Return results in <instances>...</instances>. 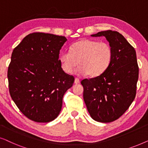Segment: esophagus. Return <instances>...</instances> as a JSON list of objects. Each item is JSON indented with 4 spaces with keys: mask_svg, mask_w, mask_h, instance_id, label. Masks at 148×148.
<instances>
[{
    "mask_svg": "<svg viewBox=\"0 0 148 148\" xmlns=\"http://www.w3.org/2000/svg\"><path fill=\"white\" fill-rule=\"evenodd\" d=\"M80 83V80L78 78H75V84H79Z\"/></svg>",
    "mask_w": 148,
    "mask_h": 148,
    "instance_id": "obj_1",
    "label": "esophagus"
}]
</instances>
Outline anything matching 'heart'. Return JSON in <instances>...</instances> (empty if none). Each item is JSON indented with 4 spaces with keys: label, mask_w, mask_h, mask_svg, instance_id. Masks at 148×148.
Segmentation results:
<instances>
[{
    "label": "heart",
    "mask_w": 148,
    "mask_h": 148,
    "mask_svg": "<svg viewBox=\"0 0 148 148\" xmlns=\"http://www.w3.org/2000/svg\"><path fill=\"white\" fill-rule=\"evenodd\" d=\"M113 58V50L106 42L92 39H82L72 44L70 50H63L59 56L62 69L70 73L73 69L79 75H88L97 77L110 66Z\"/></svg>",
    "instance_id": "1"
}]
</instances>
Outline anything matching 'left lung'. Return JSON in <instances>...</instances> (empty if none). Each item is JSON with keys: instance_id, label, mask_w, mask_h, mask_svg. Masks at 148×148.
Here are the masks:
<instances>
[{"instance_id": "1", "label": "left lung", "mask_w": 148, "mask_h": 148, "mask_svg": "<svg viewBox=\"0 0 148 148\" xmlns=\"http://www.w3.org/2000/svg\"><path fill=\"white\" fill-rule=\"evenodd\" d=\"M91 36H104L112 48L113 58L104 73L82 81L84 100L94 120L110 123L122 116L135 98L139 76L136 52L117 32L107 30Z\"/></svg>"}]
</instances>
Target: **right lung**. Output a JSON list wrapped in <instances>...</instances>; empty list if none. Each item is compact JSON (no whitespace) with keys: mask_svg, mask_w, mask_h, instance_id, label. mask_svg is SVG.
Returning <instances> with one entry per match:
<instances>
[{"mask_svg":"<svg viewBox=\"0 0 148 148\" xmlns=\"http://www.w3.org/2000/svg\"><path fill=\"white\" fill-rule=\"evenodd\" d=\"M64 36L30 34L11 54L8 69L9 93L20 111L30 120L48 123L58 116L64 93L73 84L59 61Z\"/></svg>","mask_w":148,"mask_h":148,"instance_id":"add662e5","label":"right lung"}]
</instances>
